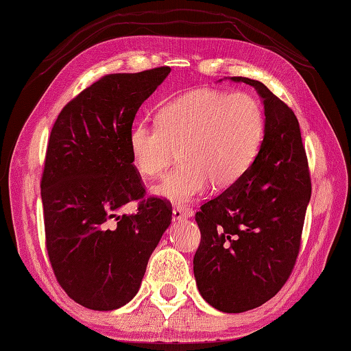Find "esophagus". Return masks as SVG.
<instances>
[{"label": "esophagus", "mask_w": 351, "mask_h": 351, "mask_svg": "<svg viewBox=\"0 0 351 351\" xmlns=\"http://www.w3.org/2000/svg\"><path fill=\"white\" fill-rule=\"evenodd\" d=\"M193 215V212L190 209H184V207H175L173 212H171V218L173 221H181V219H187Z\"/></svg>", "instance_id": "34e87169"}]
</instances>
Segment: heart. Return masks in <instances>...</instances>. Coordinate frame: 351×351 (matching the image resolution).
<instances>
[{"label": "heart", "instance_id": "b5f03b06", "mask_svg": "<svg viewBox=\"0 0 351 351\" xmlns=\"http://www.w3.org/2000/svg\"><path fill=\"white\" fill-rule=\"evenodd\" d=\"M260 104L246 93L195 91L165 104L156 122H134L128 148L136 170L161 175L180 150L181 165L153 189L175 204H189L212 184L228 189L251 167L263 139Z\"/></svg>", "mask_w": 351, "mask_h": 351}]
</instances>
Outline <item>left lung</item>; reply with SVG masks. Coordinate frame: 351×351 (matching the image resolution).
Wrapping results in <instances>:
<instances>
[{
	"mask_svg": "<svg viewBox=\"0 0 351 351\" xmlns=\"http://www.w3.org/2000/svg\"><path fill=\"white\" fill-rule=\"evenodd\" d=\"M230 80L260 94L265 136L246 173L195 215L201 243L193 274L207 304L223 313H243L272 299L293 272L311 178L293 110L258 80Z\"/></svg>",
	"mask_w": 351,
	"mask_h": 351,
	"instance_id": "1",
	"label": "left lung"
}]
</instances>
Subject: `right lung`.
Segmentation results:
<instances>
[{"label": "right lung", "mask_w": 351, "mask_h": 351, "mask_svg": "<svg viewBox=\"0 0 351 351\" xmlns=\"http://www.w3.org/2000/svg\"><path fill=\"white\" fill-rule=\"evenodd\" d=\"M170 71L105 75L64 105L52 127L41 176L46 249L64 293L90 310L133 299L170 226V203L144 199L128 148L136 112ZM130 200L140 201L138 212L121 216Z\"/></svg>", "instance_id": "right-lung-1"}]
</instances>
